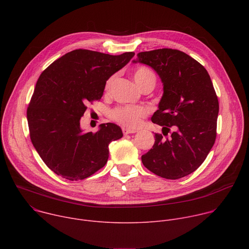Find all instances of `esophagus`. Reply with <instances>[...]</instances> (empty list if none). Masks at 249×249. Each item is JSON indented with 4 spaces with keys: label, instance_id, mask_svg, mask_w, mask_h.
<instances>
[{
    "label": "esophagus",
    "instance_id": "obj_1",
    "mask_svg": "<svg viewBox=\"0 0 249 249\" xmlns=\"http://www.w3.org/2000/svg\"><path fill=\"white\" fill-rule=\"evenodd\" d=\"M122 131H123V134L127 135V134H132V133H136L137 130H133V129H129V128H122Z\"/></svg>",
    "mask_w": 249,
    "mask_h": 249
}]
</instances>
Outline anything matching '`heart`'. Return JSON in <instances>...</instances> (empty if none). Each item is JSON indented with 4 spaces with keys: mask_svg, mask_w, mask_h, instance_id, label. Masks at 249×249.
Here are the masks:
<instances>
[{
    "mask_svg": "<svg viewBox=\"0 0 249 249\" xmlns=\"http://www.w3.org/2000/svg\"><path fill=\"white\" fill-rule=\"evenodd\" d=\"M133 79L137 86L141 89L143 88L145 85L149 83H156V76L153 71L147 67H138L133 73ZM115 80V76H111L105 83L104 89L105 91H108ZM148 111L143 106H120L113 110L112 116L113 118L127 126V127H138L142 119H143L147 115Z\"/></svg>",
    "mask_w": 249,
    "mask_h": 249,
    "instance_id": "1",
    "label": "heart"
}]
</instances>
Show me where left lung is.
<instances>
[{"instance_id":"obj_1","label":"left lung","mask_w":249,"mask_h":249,"mask_svg":"<svg viewBox=\"0 0 249 249\" xmlns=\"http://www.w3.org/2000/svg\"><path fill=\"white\" fill-rule=\"evenodd\" d=\"M133 63L152 67L160 76L163 94L152 121L171 127L168 138L155 134L153 148L142 162L155 174L178 179L205 160L217 136L219 101L207 70L186 53L169 48L140 52Z\"/></svg>"}]
</instances>
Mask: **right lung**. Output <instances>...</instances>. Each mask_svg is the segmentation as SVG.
<instances>
[{"label": "right lung", "mask_w": 249, "mask_h": 249, "mask_svg": "<svg viewBox=\"0 0 249 249\" xmlns=\"http://www.w3.org/2000/svg\"><path fill=\"white\" fill-rule=\"evenodd\" d=\"M134 55L77 49L54 61L40 75L27 108V122L33 147L57 175L82 180L107 162L108 146L122 138L121 128L103 123L97 132L84 133L81 118L89 103L101 98L106 81Z\"/></svg>", "instance_id": "1"}]
</instances>
